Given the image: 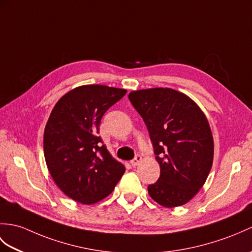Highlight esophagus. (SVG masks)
Listing matches in <instances>:
<instances>
[{
  "label": "esophagus",
  "instance_id": "esophagus-1",
  "mask_svg": "<svg viewBox=\"0 0 252 252\" xmlns=\"http://www.w3.org/2000/svg\"><path fill=\"white\" fill-rule=\"evenodd\" d=\"M142 156L140 155H136L135 156V158H134V159L131 161V164H132V166H137L140 162H142Z\"/></svg>",
  "mask_w": 252,
  "mask_h": 252
}]
</instances>
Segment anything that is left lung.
Wrapping results in <instances>:
<instances>
[{"label": "left lung", "mask_w": 252, "mask_h": 252, "mask_svg": "<svg viewBox=\"0 0 252 252\" xmlns=\"http://www.w3.org/2000/svg\"><path fill=\"white\" fill-rule=\"evenodd\" d=\"M128 99L142 116L160 164L148 193L164 207L189 202L208 177L214 139L205 115L186 94L169 88L133 91Z\"/></svg>", "instance_id": "1"}]
</instances>
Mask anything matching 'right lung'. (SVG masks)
Masks as SVG:
<instances>
[{
	"label": "right lung",
	"instance_id": "1",
	"mask_svg": "<svg viewBox=\"0 0 252 252\" xmlns=\"http://www.w3.org/2000/svg\"><path fill=\"white\" fill-rule=\"evenodd\" d=\"M125 89L81 86L64 94L47 121L44 155L52 179L72 200L93 204L113 192L126 172L98 136L104 114Z\"/></svg>",
	"mask_w": 252,
	"mask_h": 252
}]
</instances>
